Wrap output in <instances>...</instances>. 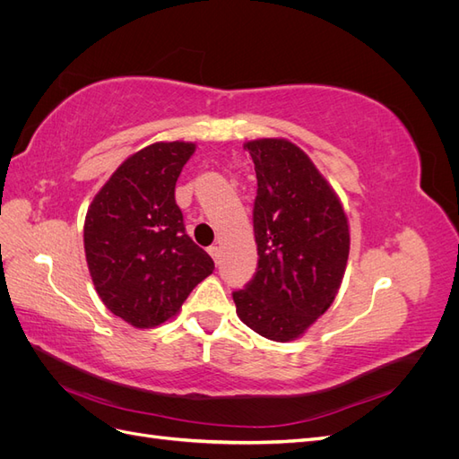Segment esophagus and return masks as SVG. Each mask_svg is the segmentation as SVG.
<instances>
[{
    "label": "esophagus",
    "mask_w": 459,
    "mask_h": 459,
    "mask_svg": "<svg viewBox=\"0 0 459 459\" xmlns=\"http://www.w3.org/2000/svg\"><path fill=\"white\" fill-rule=\"evenodd\" d=\"M208 255H211L212 258H214V262H218L220 260V247H208Z\"/></svg>",
    "instance_id": "1"
}]
</instances>
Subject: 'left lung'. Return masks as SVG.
<instances>
[{
    "instance_id": "left-lung-1",
    "label": "left lung",
    "mask_w": 459,
    "mask_h": 459,
    "mask_svg": "<svg viewBox=\"0 0 459 459\" xmlns=\"http://www.w3.org/2000/svg\"><path fill=\"white\" fill-rule=\"evenodd\" d=\"M258 179L253 224L258 270L233 302L270 341L304 335L335 300L351 251L349 218L327 179L283 137L247 142Z\"/></svg>"
}]
</instances>
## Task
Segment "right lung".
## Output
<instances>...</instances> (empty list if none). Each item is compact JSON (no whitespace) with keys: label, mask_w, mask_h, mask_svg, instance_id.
Here are the masks:
<instances>
[{"label":"right lung","mask_w":459,"mask_h":459,"mask_svg":"<svg viewBox=\"0 0 459 459\" xmlns=\"http://www.w3.org/2000/svg\"><path fill=\"white\" fill-rule=\"evenodd\" d=\"M191 142H157L134 152L93 197L84 221L91 281L105 307L149 329L182 308L214 262L186 233L176 182Z\"/></svg>","instance_id":"right-lung-1"}]
</instances>
